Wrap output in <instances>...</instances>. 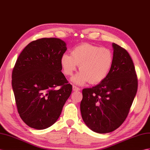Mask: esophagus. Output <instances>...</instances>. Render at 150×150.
<instances>
[{
    "instance_id": "obj_1",
    "label": "esophagus",
    "mask_w": 150,
    "mask_h": 150,
    "mask_svg": "<svg viewBox=\"0 0 150 150\" xmlns=\"http://www.w3.org/2000/svg\"><path fill=\"white\" fill-rule=\"evenodd\" d=\"M80 88L77 87L75 86H73V91H80Z\"/></svg>"
}]
</instances>
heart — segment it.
I'll return each instance as SVG.
<instances>
[{
    "mask_svg": "<svg viewBox=\"0 0 150 150\" xmlns=\"http://www.w3.org/2000/svg\"><path fill=\"white\" fill-rule=\"evenodd\" d=\"M113 54L110 49L90 44L76 47L71 55L64 53L60 63L64 74L71 75L78 65L80 71L71 79L75 83L82 85L87 82L98 84L103 81L112 68Z\"/></svg>",
    "mask_w": 150,
    "mask_h": 150,
    "instance_id": "heart-1",
    "label": "heart"
}]
</instances>
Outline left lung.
I'll use <instances>...</instances> for the list:
<instances>
[{"mask_svg": "<svg viewBox=\"0 0 150 150\" xmlns=\"http://www.w3.org/2000/svg\"><path fill=\"white\" fill-rule=\"evenodd\" d=\"M113 63L106 78L82 90L83 121L93 131L105 134L118 128L129 112L137 90L133 61L125 49L113 43Z\"/></svg>", "mask_w": 150, "mask_h": 150, "instance_id": "left-lung-1", "label": "left lung"}]
</instances>
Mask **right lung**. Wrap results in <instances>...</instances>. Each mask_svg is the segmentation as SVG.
<instances>
[{"label":"right lung","instance_id":"obj_1","mask_svg":"<svg viewBox=\"0 0 150 150\" xmlns=\"http://www.w3.org/2000/svg\"><path fill=\"white\" fill-rule=\"evenodd\" d=\"M67 49L60 38H43L30 42L18 57L12 87L18 113L30 127L42 130L53 125L70 97L72 86L60 63Z\"/></svg>","mask_w":150,"mask_h":150}]
</instances>
